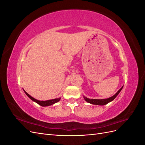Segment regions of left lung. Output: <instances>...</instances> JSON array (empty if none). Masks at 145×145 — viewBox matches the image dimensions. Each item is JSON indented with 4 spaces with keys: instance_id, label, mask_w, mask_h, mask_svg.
<instances>
[{
    "instance_id": "8db88e82",
    "label": "left lung",
    "mask_w": 145,
    "mask_h": 145,
    "mask_svg": "<svg viewBox=\"0 0 145 145\" xmlns=\"http://www.w3.org/2000/svg\"><path fill=\"white\" fill-rule=\"evenodd\" d=\"M122 88H123V86L117 91V93L115 95H114L113 96H112V97H109L108 99H88V98L85 97V96H84V99L87 102H88L91 104L97 105H106L109 102H111V101H112L114 99L117 97V95L119 94V93L121 91Z\"/></svg>"
}]
</instances>
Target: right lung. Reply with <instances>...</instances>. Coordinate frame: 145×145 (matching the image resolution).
<instances>
[{
	"mask_svg": "<svg viewBox=\"0 0 145 145\" xmlns=\"http://www.w3.org/2000/svg\"><path fill=\"white\" fill-rule=\"evenodd\" d=\"M25 94H27L28 95V97L31 99L33 101H34V102H36L37 103H38L39 105H40V106H50V105H53L55 103H57L60 100V98H58V99H52V100H46V101H40V100H36L34 98L32 97L30 95H29L27 92L25 91Z\"/></svg>",
	"mask_w": 145,
	"mask_h": 145,
	"instance_id": "add662e5",
	"label": "right lung"
}]
</instances>
